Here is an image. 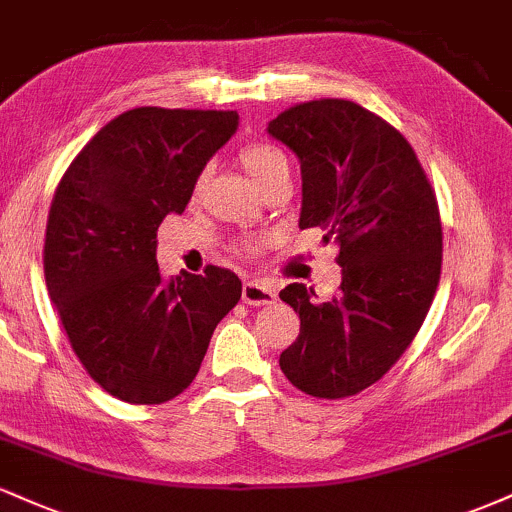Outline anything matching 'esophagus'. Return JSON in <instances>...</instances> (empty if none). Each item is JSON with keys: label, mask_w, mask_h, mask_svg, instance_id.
<instances>
[{"label": "esophagus", "mask_w": 512, "mask_h": 512, "mask_svg": "<svg viewBox=\"0 0 512 512\" xmlns=\"http://www.w3.org/2000/svg\"><path fill=\"white\" fill-rule=\"evenodd\" d=\"M276 301V291L269 284H257V281H248L243 286V303L260 308V305H269Z\"/></svg>", "instance_id": "1"}]
</instances>
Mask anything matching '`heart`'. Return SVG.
<instances>
[{
  "instance_id": "obj_1",
  "label": "heart",
  "mask_w": 512,
  "mask_h": 512,
  "mask_svg": "<svg viewBox=\"0 0 512 512\" xmlns=\"http://www.w3.org/2000/svg\"><path fill=\"white\" fill-rule=\"evenodd\" d=\"M240 163H243L245 170H248L257 185L267 182L274 173H279L281 168H289V161H286L284 151H281L279 146L267 144V142L245 146V149L240 151ZM245 250L250 252L257 250V243H248L245 245Z\"/></svg>"
}]
</instances>
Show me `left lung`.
<instances>
[{
	"instance_id": "8db88e82",
	"label": "left lung",
	"mask_w": 512,
	"mask_h": 512,
	"mask_svg": "<svg viewBox=\"0 0 512 512\" xmlns=\"http://www.w3.org/2000/svg\"><path fill=\"white\" fill-rule=\"evenodd\" d=\"M301 161V228L339 245L342 286L320 301L305 284L279 293L301 334L279 366L305 395L351 397L397 363L424 325L443 262L438 202L407 139L361 105L322 98L267 125Z\"/></svg>"
}]
</instances>
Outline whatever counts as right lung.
<instances>
[{
  "label": "right lung",
  "mask_w": 512,
  "mask_h": 512,
  "mask_svg": "<svg viewBox=\"0 0 512 512\" xmlns=\"http://www.w3.org/2000/svg\"><path fill=\"white\" fill-rule=\"evenodd\" d=\"M236 110L134 108L74 158L45 231V284L74 354L105 392L161 404L195 380L243 284L231 269L161 274L156 231L182 214Z\"/></svg>",
  "instance_id": "add662e5"
}]
</instances>
